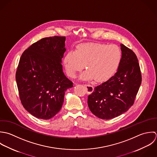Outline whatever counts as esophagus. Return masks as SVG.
Wrapping results in <instances>:
<instances>
[{
	"mask_svg": "<svg viewBox=\"0 0 157 157\" xmlns=\"http://www.w3.org/2000/svg\"><path fill=\"white\" fill-rule=\"evenodd\" d=\"M84 86L86 87L87 91L89 93H91L94 90V86L90 85V84H84Z\"/></svg>",
	"mask_w": 157,
	"mask_h": 157,
	"instance_id": "obj_1",
	"label": "esophagus"
}]
</instances>
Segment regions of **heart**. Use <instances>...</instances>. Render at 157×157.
I'll use <instances>...</instances> for the list:
<instances>
[{
  "label": "heart",
  "mask_w": 157,
  "mask_h": 157,
  "mask_svg": "<svg viewBox=\"0 0 157 157\" xmlns=\"http://www.w3.org/2000/svg\"><path fill=\"white\" fill-rule=\"evenodd\" d=\"M122 58L121 49L115 45L82 44L76 51L70 50L65 56L63 64L67 75L75 78L84 68L87 71L81 76L83 79L94 78L97 81L110 78L118 68Z\"/></svg>",
  "instance_id": "heart-1"
}]
</instances>
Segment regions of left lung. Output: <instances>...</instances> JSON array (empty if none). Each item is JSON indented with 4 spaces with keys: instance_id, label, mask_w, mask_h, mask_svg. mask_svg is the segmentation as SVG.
I'll list each match as a JSON object with an SVG mask.
<instances>
[{
    "instance_id": "left-lung-1",
    "label": "left lung",
    "mask_w": 157,
    "mask_h": 157,
    "mask_svg": "<svg viewBox=\"0 0 157 157\" xmlns=\"http://www.w3.org/2000/svg\"><path fill=\"white\" fill-rule=\"evenodd\" d=\"M122 58L117 72L96 86L88 96L90 111L102 120L121 115L133 105L141 84V73L135 53L121 44Z\"/></svg>"
}]
</instances>
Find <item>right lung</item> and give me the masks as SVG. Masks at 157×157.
I'll use <instances>...</instances> for the list:
<instances>
[{
  "instance_id": "obj_1",
  "label": "right lung",
  "mask_w": 157,
  "mask_h": 157,
  "mask_svg": "<svg viewBox=\"0 0 157 157\" xmlns=\"http://www.w3.org/2000/svg\"><path fill=\"white\" fill-rule=\"evenodd\" d=\"M65 36L42 38L22 53L16 80L24 107L33 116L49 120L61 110L65 92L73 82L64 75Z\"/></svg>"
}]
</instances>
